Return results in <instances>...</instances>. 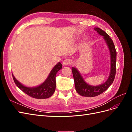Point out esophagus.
Listing matches in <instances>:
<instances>
[{
	"label": "esophagus",
	"instance_id": "obj_1",
	"mask_svg": "<svg viewBox=\"0 0 132 132\" xmlns=\"http://www.w3.org/2000/svg\"><path fill=\"white\" fill-rule=\"evenodd\" d=\"M71 63H72V62H71V60L69 59H65L63 62V64L64 65H68L69 64H70Z\"/></svg>",
	"mask_w": 132,
	"mask_h": 132
}]
</instances>
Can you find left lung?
Listing matches in <instances>:
<instances>
[{
    "instance_id": "obj_1",
    "label": "left lung",
    "mask_w": 132,
    "mask_h": 132,
    "mask_svg": "<svg viewBox=\"0 0 132 132\" xmlns=\"http://www.w3.org/2000/svg\"><path fill=\"white\" fill-rule=\"evenodd\" d=\"M94 30L97 31L100 35L102 36L109 48L111 57V70L109 78L104 83L97 86H93L85 82L79 71L76 68H71L76 91L79 95L85 97H95L105 91L113 82L116 70V64L117 52L112 39L104 31L100 28L95 27Z\"/></svg>"
}]
</instances>
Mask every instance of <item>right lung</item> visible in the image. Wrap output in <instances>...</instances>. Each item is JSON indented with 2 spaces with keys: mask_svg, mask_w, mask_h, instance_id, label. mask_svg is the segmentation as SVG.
Masks as SVG:
<instances>
[{
  "mask_svg": "<svg viewBox=\"0 0 132 132\" xmlns=\"http://www.w3.org/2000/svg\"><path fill=\"white\" fill-rule=\"evenodd\" d=\"M62 68V64L61 62H58L52 69L46 80L36 87H27L22 85L14 77L13 74L12 75L16 85L26 94L35 98L45 99L50 97L54 93L56 85L55 76Z\"/></svg>",
  "mask_w": 132,
  "mask_h": 132,
  "instance_id": "obj_1",
  "label": "right lung"
}]
</instances>
